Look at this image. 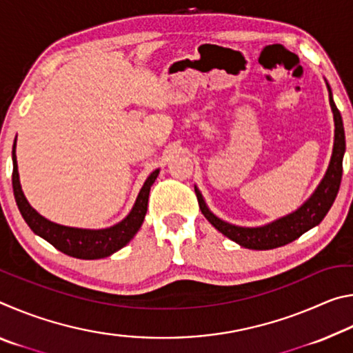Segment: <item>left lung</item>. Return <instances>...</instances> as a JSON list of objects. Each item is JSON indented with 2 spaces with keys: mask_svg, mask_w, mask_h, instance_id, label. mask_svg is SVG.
<instances>
[{
  "mask_svg": "<svg viewBox=\"0 0 353 353\" xmlns=\"http://www.w3.org/2000/svg\"><path fill=\"white\" fill-rule=\"evenodd\" d=\"M328 87V85H327ZM328 99H330V105L333 110V119H334V145H333V154L330 165L325 172L324 179L316 188L312 198H310L305 204H303L297 212L288 214V216L280 218L274 223L263 225V227H238L234 224L225 223V221L219 219L208 210L204 199L198 190L194 188L196 196H198L199 208L204 216L208 219L214 229H218L221 234L230 238L243 248L255 249V250H268L274 248L285 246L296 238L305 234L312 227L318 225L325 214L330 210L334 199H336L339 185H341L343 177V157L345 151V135H344V126L343 118L339 113L336 104L333 103L332 90L328 87Z\"/></svg>",
  "mask_w": 353,
  "mask_h": 353,
  "instance_id": "obj_1",
  "label": "left lung"
}]
</instances>
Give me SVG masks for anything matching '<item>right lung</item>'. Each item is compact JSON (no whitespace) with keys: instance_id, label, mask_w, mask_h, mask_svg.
I'll list each match as a JSON object with an SVG mask.
<instances>
[{"instance_id":"1","label":"right lung","mask_w":353,"mask_h":353,"mask_svg":"<svg viewBox=\"0 0 353 353\" xmlns=\"http://www.w3.org/2000/svg\"><path fill=\"white\" fill-rule=\"evenodd\" d=\"M12 162H14V171H12V188H14L15 202L19 205L23 219L31 227L34 234L43 238L48 243H51L61 252L67 254L74 259L82 260H97L109 256L117 252L121 248L132 240L134 235L139 232L140 225L145 219L148 210L149 190L159 176V170L151 172V176L146 179L143 185L135 205L126 218L117 225L109 229L101 230H87V229H74V227L59 225L41 216L34 208L28 204V201L23 194L19 179V170H17V157H15V143L12 148Z\"/></svg>"}]
</instances>
